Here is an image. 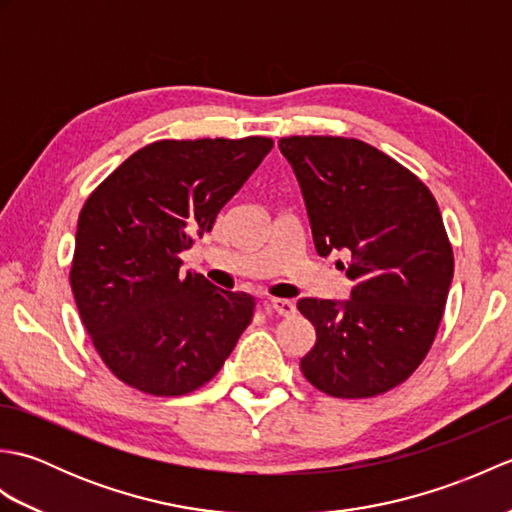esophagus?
<instances>
[{"mask_svg":"<svg viewBox=\"0 0 512 512\" xmlns=\"http://www.w3.org/2000/svg\"><path fill=\"white\" fill-rule=\"evenodd\" d=\"M266 306H268V310L277 312L279 317H292V314L297 312L295 301H290V299H270Z\"/></svg>","mask_w":512,"mask_h":512,"instance_id":"esophagus-1","label":"esophagus"}]
</instances>
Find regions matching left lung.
Returning a JSON list of instances; mask_svg holds the SVG:
<instances>
[{
    "instance_id": "8db88e82",
    "label": "left lung",
    "mask_w": 512,
    "mask_h": 512,
    "mask_svg": "<svg viewBox=\"0 0 512 512\" xmlns=\"http://www.w3.org/2000/svg\"><path fill=\"white\" fill-rule=\"evenodd\" d=\"M279 149L299 180L314 248L350 255L345 275L354 281L347 301L299 299L317 330L301 372L334 398L385 394L424 361L447 306L453 248L438 202L363 140L288 136Z\"/></svg>"
}]
</instances>
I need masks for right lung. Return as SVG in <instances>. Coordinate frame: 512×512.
<instances>
[{
    "mask_svg": "<svg viewBox=\"0 0 512 512\" xmlns=\"http://www.w3.org/2000/svg\"><path fill=\"white\" fill-rule=\"evenodd\" d=\"M273 138L156 140L85 200L70 286L96 352L125 385L184 396L220 372L255 299L180 273V253L209 233Z\"/></svg>",
    "mask_w": 512,
    "mask_h": 512,
    "instance_id": "right-lung-1",
    "label": "right lung"
}]
</instances>
